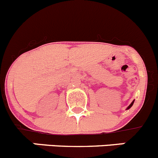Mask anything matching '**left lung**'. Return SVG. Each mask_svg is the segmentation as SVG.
<instances>
[{
  "label": "left lung",
  "mask_w": 158,
  "mask_h": 158,
  "mask_svg": "<svg viewBox=\"0 0 158 158\" xmlns=\"http://www.w3.org/2000/svg\"><path fill=\"white\" fill-rule=\"evenodd\" d=\"M134 101H135V100H133V101H132V102L131 103V104H129V106H128V107H127V108H126V110H129V108H131V107H132V106L133 105V104H134Z\"/></svg>",
  "instance_id": "left-lung-1"
}]
</instances>
